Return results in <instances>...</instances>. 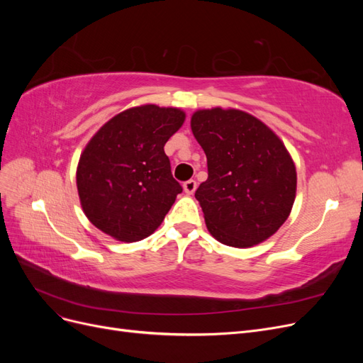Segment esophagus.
I'll list each match as a JSON object with an SVG mask.
<instances>
[{
    "mask_svg": "<svg viewBox=\"0 0 363 363\" xmlns=\"http://www.w3.org/2000/svg\"><path fill=\"white\" fill-rule=\"evenodd\" d=\"M183 189H184V192L188 194V195H192L194 192H195V189H196V182L195 180H188V182H184L183 183Z\"/></svg>",
    "mask_w": 363,
    "mask_h": 363,
    "instance_id": "34e87169",
    "label": "esophagus"
}]
</instances>
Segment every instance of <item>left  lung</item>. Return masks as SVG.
I'll list each match as a JSON object with an SVG mask.
<instances>
[{
	"label": "left lung",
	"mask_w": 363,
	"mask_h": 363,
	"mask_svg": "<svg viewBox=\"0 0 363 363\" xmlns=\"http://www.w3.org/2000/svg\"><path fill=\"white\" fill-rule=\"evenodd\" d=\"M191 128L206 152L208 177L195 192L219 242L248 248L286 221L296 194L295 163L281 139L239 108H201Z\"/></svg>",
	"instance_id": "obj_1"
}]
</instances>
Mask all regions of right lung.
<instances>
[{
    "instance_id": "add662e5",
    "label": "right lung",
    "mask_w": 363,
    "mask_h": 363,
    "mask_svg": "<svg viewBox=\"0 0 363 363\" xmlns=\"http://www.w3.org/2000/svg\"><path fill=\"white\" fill-rule=\"evenodd\" d=\"M184 118L177 107H131L87 142L77 167V189L96 228L121 242L156 232L183 191L163 147Z\"/></svg>"
}]
</instances>
